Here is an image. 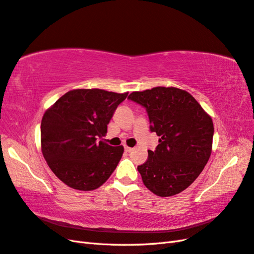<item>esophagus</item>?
<instances>
[{"label": "esophagus", "instance_id": "1", "mask_svg": "<svg viewBox=\"0 0 254 254\" xmlns=\"http://www.w3.org/2000/svg\"><path fill=\"white\" fill-rule=\"evenodd\" d=\"M132 149H133V148H131V147H129V146L125 145V150H126V151H128V152H129V151H131Z\"/></svg>", "mask_w": 254, "mask_h": 254}]
</instances>
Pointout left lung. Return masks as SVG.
<instances>
[{
  "mask_svg": "<svg viewBox=\"0 0 254 254\" xmlns=\"http://www.w3.org/2000/svg\"><path fill=\"white\" fill-rule=\"evenodd\" d=\"M148 112L150 130L160 137L155 151L137 166L144 186L160 197L181 193L210 159L214 125L189 92L175 87L134 91L128 96Z\"/></svg>",
  "mask_w": 254,
  "mask_h": 254,
  "instance_id": "obj_1",
  "label": "left lung"
}]
</instances>
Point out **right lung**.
I'll list each match as a JSON object with an SVG mask.
<instances>
[{"label": "right lung", "instance_id": "add662e5", "mask_svg": "<svg viewBox=\"0 0 254 254\" xmlns=\"http://www.w3.org/2000/svg\"><path fill=\"white\" fill-rule=\"evenodd\" d=\"M102 89H74L45 110L41 150L52 172L67 187L93 190L109 179L124 152L123 146L97 143L118 106L127 97Z\"/></svg>", "mask_w": 254, "mask_h": 254}]
</instances>
